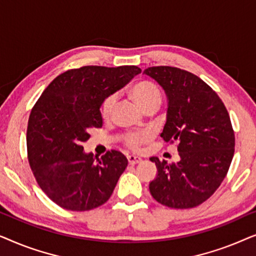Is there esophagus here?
I'll return each instance as SVG.
<instances>
[{
  "label": "esophagus",
  "mask_w": 256,
  "mask_h": 256,
  "mask_svg": "<svg viewBox=\"0 0 256 256\" xmlns=\"http://www.w3.org/2000/svg\"><path fill=\"white\" fill-rule=\"evenodd\" d=\"M127 158H128L129 164H132V166H134V164H138V163H140L142 160L141 158H140V157H136L134 155H129Z\"/></svg>",
  "instance_id": "1"
}]
</instances>
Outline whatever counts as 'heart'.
<instances>
[{
  "instance_id": "obj_1",
  "label": "heart",
  "mask_w": 256,
  "mask_h": 256,
  "mask_svg": "<svg viewBox=\"0 0 256 256\" xmlns=\"http://www.w3.org/2000/svg\"><path fill=\"white\" fill-rule=\"evenodd\" d=\"M129 94L143 110L150 106H160V101H162L160 90L155 82H150V80H140V82H135L129 88ZM115 104H116V96L114 94L106 96L101 102L100 115L104 120H108L110 118ZM149 140L150 134L146 132H128L124 136V146L132 150H138L140 146L143 143L148 142Z\"/></svg>"
}]
</instances>
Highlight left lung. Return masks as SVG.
I'll use <instances>...</instances> for the list:
<instances>
[{
    "instance_id": "1",
    "label": "left lung",
    "mask_w": 256,
    "mask_h": 256,
    "mask_svg": "<svg viewBox=\"0 0 256 256\" xmlns=\"http://www.w3.org/2000/svg\"><path fill=\"white\" fill-rule=\"evenodd\" d=\"M144 74L155 79L168 96L166 122L160 136L177 143L180 160L168 164L158 157L150 194L171 208H192L214 194L226 177L236 138L225 104L194 73L171 66H152Z\"/></svg>"
}]
</instances>
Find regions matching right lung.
Here are the masks:
<instances>
[{"label": "right lung", "instance_id": "obj_1", "mask_svg": "<svg viewBox=\"0 0 256 256\" xmlns=\"http://www.w3.org/2000/svg\"><path fill=\"white\" fill-rule=\"evenodd\" d=\"M141 73L138 66H82L52 80L31 110L28 160L38 185L62 208L88 211L106 202L128 166L116 150L96 162L84 152L90 128L102 127L104 99Z\"/></svg>", "mask_w": 256, "mask_h": 256}]
</instances>
